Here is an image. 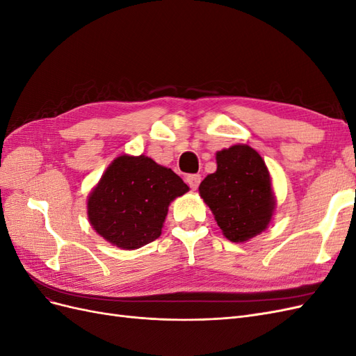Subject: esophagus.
I'll use <instances>...</instances> for the list:
<instances>
[{"mask_svg": "<svg viewBox=\"0 0 356 356\" xmlns=\"http://www.w3.org/2000/svg\"><path fill=\"white\" fill-rule=\"evenodd\" d=\"M200 175H197V174H193V175H188L187 178H186V181H187V184L191 187V190H197V187H199V184H200Z\"/></svg>", "mask_w": 356, "mask_h": 356, "instance_id": "1", "label": "esophagus"}]
</instances>
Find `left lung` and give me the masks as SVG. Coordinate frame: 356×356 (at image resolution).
<instances>
[{
	"instance_id": "8db88e82",
	"label": "left lung",
	"mask_w": 356,
	"mask_h": 356,
	"mask_svg": "<svg viewBox=\"0 0 356 356\" xmlns=\"http://www.w3.org/2000/svg\"><path fill=\"white\" fill-rule=\"evenodd\" d=\"M215 159L217 170L200 182L199 195L225 238L245 243L268 227L276 211L270 172L246 144L222 148Z\"/></svg>"
}]
</instances>
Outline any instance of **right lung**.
<instances>
[{
    "mask_svg": "<svg viewBox=\"0 0 356 356\" xmlns=\"http://www.w3.org/2000/svg\"><path fill=\"white\" fill-rule=\"evenodd\" d=\"M188 186L148 156L122 154L88 196V218L101 238L120 250H138L161 234L172 200Z\"/></svg>",
    "mask_w": 356,
    "mask_h": 356,
    "instance_id": "add662e5",
    "label": "right lung"
}]
</instances>
